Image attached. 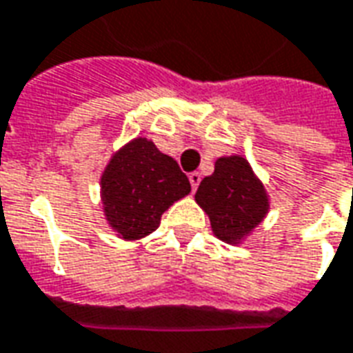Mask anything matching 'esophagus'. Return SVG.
I'll return each mask as SVG.
<instances>
[{
	"mask_svg": "<svg viewBox=\"0 0 353 353\" xmlns=\"http://www.w3.org/2000/svg\"><path fill=\"white\" fill-rule=\"evenodd\" d=\"M200 179H202V176H200L199 172H192V174H189V181H191L192 191H196V187L200 185Z\"/></svg>",
	"mask_w": 353,
	"mask_h": 353,
	"instance_id": "34e87169",
	"label": "esophagus"
}]
</instances>
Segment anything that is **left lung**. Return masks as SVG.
I'll return each instance as SVG.
<instances>
[{
  "instance_id": "1",
  "label": "left lung",
  "mask_w": 353,
  "mask_h": 353,
  "mask_svg": "<svg viewBox=\"0 0 353 353\" xmlns=\"http://www.w3.org/2000/svg\"><path fill=\"white\" fill-rule=\"evenodd\" d=\"M194 199L210 217L214 234L227 244H240L265 215L268 196L244 157H221L212 176L204 177Z\"/></svg>"
}]
</instances>
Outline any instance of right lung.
Segmentation results:
<instances>
[{"label":"right lung","mask_w":353,"mask_h":353,"mask_svg":"<svg viewBox=\"0 0 353 353\" xmlns=\"http://www.w3.org/2000/svg\"><path fill=\"white\" fill-rule=\"evenodd\" d=\"M189 192L191 183L177 162L145 138L132 139L117 151L101 174L105 219L124 240L151 234L162 214Z\"/></svg>","instance_id":"add662e5"}]
</instances>
